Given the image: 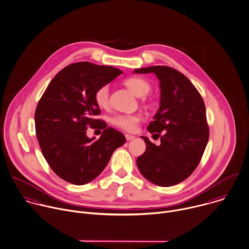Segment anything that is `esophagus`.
<instances>
[{"mask_svg":"<svg viewBox=\"0 0 249 249\" xmlns=\"http://www.w3.org/2000/svg\"><path fill=\"white\" fill-rule=\"evenodd\" d=\"M125 138L127 141H130V140H133L135 138V136L133 135H129V134H125Z\"/></svg>","mask_w":249,"mask_h":249,"instance_id":"esophagus-1","label":"esophagus"}]
</instances>
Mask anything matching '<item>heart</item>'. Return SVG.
<instances>
[{
    "instance_id": "heart-1",
    "label": "heart",
    "mask_w": 249,
    "mask_h": 249,
    "mask_svg": "<svg viewBox=\"0 0 249 249\" xmlns=\"http://www.w3.org/2000/svg\"><path fill=\"white\" fill-rule=\"evenodd\" d=\"M124 85L136 95L141 96L146 94L151 86L149 82L140 77V76H131L124 80ZM94 101L100 108H106L109 104V87L107 85H103L99 87L94 92ZM142 121V116L139 114L133 115H115L111 118L110 122L115 126L127 131V132H134L136 131L139 124Z\"/></svg>"
}]
</instances>
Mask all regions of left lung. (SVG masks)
Wrapping results in <instances>:
<instances>
[{
    "mask_svg": "<svg viewBox=\"0 0 249 249\" xmlns=\"http://www.w3.org/2000/svg\"><path fill=\"white\" fill-rule=\"evenodd\" d=\"M155 73L160 81V106L148 130L160 137V145L142 136L146 152L138 157L141 174L160 186H171L187 178L200 163L210 130L204 100L189 79L166 66L134 71Z\"/></svg>",
    "mask_w": 249,
    "mask_h": 249,
    "instance_id": "1",
    "label": "left lung"
}]
</instances>
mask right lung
I'll return each instance as SVG.
<instances>
[{"label":"right lung","mask_w":249,"mask_h":249,"mask_svg":"<svg viewBox=\"0 0 249 249\" xmlns=\"http://www.w3.org/2000/svg\"><path fill=\"white\" fill-rule=\"evenodd\" d=\"M123 71L89 62L71 64L50 82L36 113V134L41 153L54 173L68 182L82 185L95 178L108 164L114 151L125 143L124 135L95 119L100 109L95 90ZM88 127L103 129L94 141Z\"/></svg>","instance_id":"1"}]
</instances>
